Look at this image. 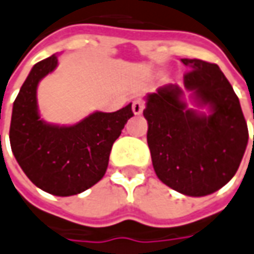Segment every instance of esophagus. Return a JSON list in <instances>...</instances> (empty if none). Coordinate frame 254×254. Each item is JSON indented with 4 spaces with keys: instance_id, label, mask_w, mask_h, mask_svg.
Returning a JSON list of instances; mask_svg holds the SVG:
<instances>
[{
    "instance_id": "esophagus-1",
    "label": "esophagus",
    "mask_w": 254,
    "mask_h": 254,
    "mask_svg": "<svg viewBox=\"0 0 254 254\" xmlns=\"http://www.w3.org/2000/svg\"><path fill=\"white\" fill-rule=\"evenodd\" d=\"M145 108V101L142 99H135L134 102H132V112L135 113V115H141L142 113V110Z\"/></svg>"
}]
</instances>
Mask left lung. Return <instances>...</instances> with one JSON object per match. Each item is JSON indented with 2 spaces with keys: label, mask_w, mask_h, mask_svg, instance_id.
<instances>
[{
  "label": "left lung",
  "mask_w": 254,
  "mask_h": 254,
  "mask_svg": "<svg viewBox=\"0 0 254 254\" xmlns=\"http://www.w3.org/2000/svg\"><path fill=\"white\" fill-rule=\"evenodd\" d=\"M181 62L190 67L184 74L185 90L192 91L197 104L207 105L210 115L188 109L177 85L160 87L146 97V139L162 183L188 196H204L235 176L249 132L237 94L217 64Z\"/></svg>",
  "instance_id": "left-lung-1"
}]
</instances>
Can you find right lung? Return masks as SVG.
I'll return each instance as SVG.
<instances>
[{"mask_svg": "<svg viewBox=\"0 0 254 254\" xmlns=\"http://www.w3.org/2000/svg\"><path fill=\"white\" fill-rule=\"evenodd\" d=\"M57 64V55H52L33 66L13 102L9 141L31 183L52 195L70 196L104 177L112 145L134 113L130 104L113 113L95 112L67 127L43 122L37 109V85Z\"/></svg>", "mask_w": 254, "mask_h": 254, "instance_id": "1", "label": "right lung"}]
</instances>
